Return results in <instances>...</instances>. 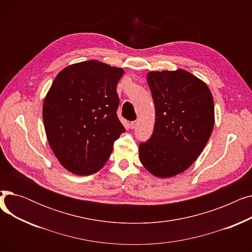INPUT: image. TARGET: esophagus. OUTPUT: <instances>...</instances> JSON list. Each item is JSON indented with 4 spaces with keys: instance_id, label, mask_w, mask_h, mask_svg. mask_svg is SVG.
<instances>
[{
    "instance_id": "esophagus-1",
    "label": "esophagus",
    "mask_w": 252,
    "mask_h": 252,
    "mask_svg": "<svg viewBox=\"0 0 252 252\" xmlns=\"http://www.w3.org/2000/svg\"><path fill=\"white\" fill-rule=\"evenodd\" d=\"M137 126H138V122H137V121H134V122H131V123L129 124V126H130V128H131V129L136 128V127H137Z\"/></svg>"
}]
</instances>
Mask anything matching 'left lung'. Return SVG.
Segmentation results:
<instances>
[{"instance_id": "left-lung-1", "label": "left lung", "mask_w": 252, "mask_h": 252, "mask_svg": "<svg viewBox=\"0 0 252 252\" xmlns=\"http://www.w3.org/2000/svg\"><path fill=\"white\" fill-rule=\"evenodd\" d=\"M155 106L151 138L139 145L140 161L149 173L170 178L186 170L200 155L213 133L215 105L211 92L190 72L147 74Z\"/></svg>"}]
</instances>
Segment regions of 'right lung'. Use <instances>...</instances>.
Returning a JSON list of instances; mask_svg holds the SVG:
<instances>
[{
  "instance_id": "right-lung-1",
  "label": "right lung",
  "mask_w": 252,
  "mask_h": 252,
  "mask_svg": "<svg viewBox=\"0 0 252 252\" xmlns=\"http://www.w3.org/2000/svg\"><path fill=\"white\" fill-rule=\"evenodd\" d=\"M122 68L96 60L62 69L43 106L47 139L59 162L70 173L89 176L101 169L126 128L116 110Z\"/></svg>"
}]
</instances>
